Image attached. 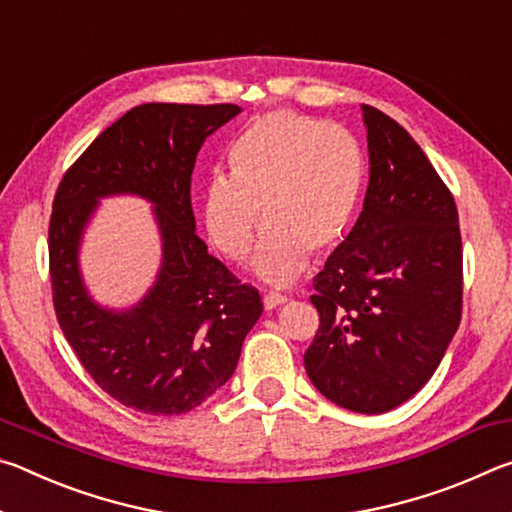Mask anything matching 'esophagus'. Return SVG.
Listing matches in <instances>:
<instances>
[{
	"label": "esophagus",
	"instance_id": "34e87169",
	"mask_svg": "<svg viewBox=\"0 0 512 512\" xmlns=\"http://www.w3.org/2000/svg\"><path fill=\"white\" fill-rule=\"evenodd\" d=\"M289 298L287 296H282V293H266L264 296V307L271 311V309H275V307H280V305H284V302H287Z\"/></svg>",
	"mask_w": 512,
	"mask_h": 512
}]
</instances>
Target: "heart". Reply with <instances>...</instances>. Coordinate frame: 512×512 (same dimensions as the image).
Returning a JSON list of instances; mask_svg holds the SVG:
<instances>
[{
    "instance_id": "1",
    "label": "heart",
    "mask_w": 512,
    "mask_h": 512,
    "mask_svg": "<svg viewBox=\"0 0 512 512\" xmlns=\"http://www.w3.org/2000/svg\"><path fill=\"white\" fill-rule=\"evenodd\" d=\"M230 176L214 173L203 194L207 235L230 262L246 259L259 228L264 235L250 262L259 280L289 287L305 271L311 250L332 253L348 237L359 210L366 160L343 126L271 110L239 135Z\"/></svg>"
}]
</instances>
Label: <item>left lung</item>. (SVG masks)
Returning <instances> with one entry per match:
<instances>
[{
	"label": "left lung",
	"mask_w": 512,
	"mask_h": 512,
	"mask_svg": "<svg viewBox=\"0 0 512 512\" xmlns=\"http://www.w3.org/2000/svg\"><path fill=\"white\" fill-rule=\"evenodd\" d=\"M370 180L363 210L314 277L320 325L305 370L354 413H386L427 384L463 309L454 196L413 137L361 106Z\"/></svg>",
	"instance_id": "8db88e82"
}]
</instances>
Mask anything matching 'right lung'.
<instances>
[{
  "instance_id": "obj_1",
  "label": "right lung",
  "mask_w": 512,
  "mask_h": 512,
  "mask_svg": "<svg viewBox=\"0 0 512 512\" xmlns=\"http://www.w3.org/2000/svg\"><path fill=\"white\" fill-rule=\"evenodd\" d=\"M239 112L235 103H144L108 126L56 189L49 275L58 325L88 375L128 409L180 415L203 404L232 377L264 311L257 289L207 253L189 194L203 142ZM112 193L151 200L163 235L159 280L126 312L99 308L78 271L84 225Z\"/></svg>"
}]
</instances>
